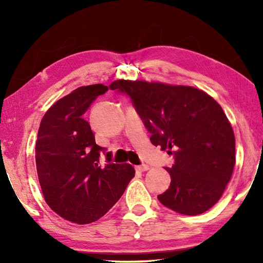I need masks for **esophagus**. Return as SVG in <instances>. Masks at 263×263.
I'll use <instances>...</instances> for the list:
<instances>
[{"mask_svg": "<svg viewBox=\"0 0 263 263\" xmlns=\"http://www.w3.org/2000/svg\"><path fill=\"white\" fill-rule=\"evenodd\" d=\"M149 169V166L147 164H140V166H136V171L138 172H146Z\"/></svg>", "mask_w": 263, "mask_h": 263, "instance_id": "obj_1", "label": "esophagus"}]
</instances>
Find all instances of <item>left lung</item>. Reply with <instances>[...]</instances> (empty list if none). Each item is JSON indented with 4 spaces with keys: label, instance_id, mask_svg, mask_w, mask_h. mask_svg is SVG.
<instances>
[{
    "label": "left lung",
    "instance_id": "obj_1",
    "mask_svg": "<svg viewBox=\"0 0 263 263\" xmlns=\"http://www.w3.org/2000/svg\"><path fill=\"white\" fill-rule=\"evenodd\" d=\"M109 87L130 96L151 142L174 154L166 168L171 185L159 201L186 216L215 205L235 164L233 128L217 101L197 88L161 82L116 80Z\"/></svg>",
    "mask_w": 263,
    "mask_h": 263
}]
</instances>
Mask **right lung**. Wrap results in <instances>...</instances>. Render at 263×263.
<instances>
[{"label":"right lung","instance_id":"1","mask_svg":"<svg viewBox=\"0 0 263 263\" xmlns=\"http://www.w3.org/2000/svg\"><path fill=\"white\" fill-rule=\"evenodd\" d=\"M106 90L102 83L83 86L57 101L44 115L35 141V166L45 202L60 217L80 225L103 217L136 173L131 164L111 161L112 154L96 144L83 118ZM101 152L106 154L105 166L99 164Z\"/></svg>","mask_w":263,"mask_h":263}]
</instances>
